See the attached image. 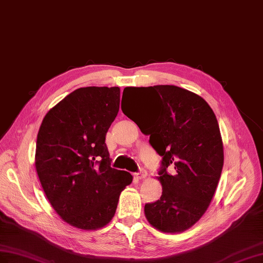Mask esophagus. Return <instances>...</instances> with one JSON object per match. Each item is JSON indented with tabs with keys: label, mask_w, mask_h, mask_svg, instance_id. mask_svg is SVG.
Here are the masks:
<instances>
[{
	"label": "esophagus",
	"mask_w": 263,
	"mask_h": 263,
	"mask_svg": "<svg viewBox=\"0 0 263 263\" xmlns=\"http://www.w3.org/2000/svg\"><path fill=\"white\" fill-rule=\"evenodd\" d=\"M146 175H147V173H146L145 170H141L139 173H136V177L138 179H143V178L146 177Z\"/></svg>",
	"instance_id": "esophagus-1"
}]
</instances>
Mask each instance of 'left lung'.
Segmentation results:
<instances>
[{"label": "left lung", "mask_w": 263, "mask_h": 263, "mask_svg": "<svg viewBox=\"0 0 263 263\" xmlns=\"http://www.w3.org/2000/svg\"><path fill=\"white\" fill-rule=\"evenodd\" d=\"M138 90L154 98L143 108L122 111L162 156V196L146 204L144 214L157 230L183 232L206 213L219 182L223 146L218 121L209 104L186 89L159 85Z\"/></svg>", "instance_id": "obj_1"}]
</instances>
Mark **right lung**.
Instances as JSON below:
<instances>
[{"label":"right lung","mask_w":263,"mask_h":263,"mask_svg":"<svg viewBox=\"0 0 263 263\" xmlns=\"http://www.w3.org/2000/svg\"><path fill=\"white\" fill-rule=\"evenodd\" d=\"M119 87L74 90L43 119L35 167L45 195L72 227L97 230L114 218L132 175L112 168L106 134L119 112Z\"/></svg>","instance_id":"1"}]
</instances>
